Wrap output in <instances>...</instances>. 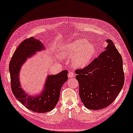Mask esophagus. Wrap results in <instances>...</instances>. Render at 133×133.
<instances>
[{"label": "esophagus", "mask_w": 133, "mask_h": 133, "mask_svg": "<svg viewBox=\"0 0 133 133\" xmlns=\"http://www.w3.org/2000/svg\"><path fill=\"white\" fill-rule=\"evenodd\" d=\"M68 76H69V77H70V78L73 77L74 76V71L72 70H71L69 71V74H68Z\"/></svg>", "instance_id": "34e87169"}]
</instances>
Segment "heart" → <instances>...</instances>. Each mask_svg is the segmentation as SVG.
<instances>
[{
	"instance_id": "obj_1",
	"label": "heart",
	"mask_w": 133,
	"mask_h": 133,
	"mask_svg": "<svg viewBox=\"0 0 133 133\" xmlns=\"http://www.w3.org/2000/svg\"><path fill=\"white\" fill-rule=\"evenodd\" d=\"M96 49L86 39L77 40L68 44L62 49V54L66 57H73L72 62L75 66L83 67L89 62L94 55Z\"/></svg>"
}]
</instances>
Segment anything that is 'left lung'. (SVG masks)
I'll return each mask as SVG.
<instances>
[{
	"label": "left lung",
	"mask_w": 133,
	"mask_h": 133,
	"mask_svg": "<svg viewBox=\"0 0 133 133\" xmlns=\"http://www.w3.org/2000/svg\"><path fill=\"white\" fill-rule=\"evenodd\" d=\"M105 50L83 69H77L80 99L90 110H101L113 102L123 87L122 57L111 40Z\"/></svg>",
	"instance_id": "1"
}]
</instances>
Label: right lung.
I'll use <instances>...</instances> for the list:
<instances>
[{
	"label": "right lung",
	"mask_w": 133,
	"mask_h": 133,
	"mask_svg": "<svg viewBox=\"0 0 133 133\" xmlns=\"http://www.w3.org/2000/svg\"><path fill=\"white\" fill-rule=\"evenodd\" d=\"M42 49L44 48L39 40L34 37L26 39L15 50L9 65L13 94L25 107L37 113H45L55 107L59 100L61 88L68 79V71L63 70L55 75H49L45 84V90L39 96L29 97L20 88L18 77L20 69L28 57Z\"/></svg>",
	"instance_id": "1"
}]
</instances>
